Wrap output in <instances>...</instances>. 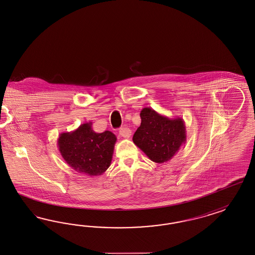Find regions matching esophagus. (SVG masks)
Listing matches in <instances>:
<instances>
[{
    "label": "esophagus",
    "instance_id": "esophagus-1",
    "mask_svg": "<svg viewBox=\"0 0 255 255\" xmlns=\"http://www.w3.org/2000/svg\"><path fill=\"white\" fill-rule=\"evenodd\" d=\"M119 133H120L121 136H123L124 138H129V137L131 136V134H132V131H131L129 128L123 127V128L120 129Z\"/></svg>",
    "mask_w": 255,
    "mask_h": 255
}]
</instances>
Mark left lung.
Segmentation results:
<instances>
[{
	"mask_svg": "<svg viewBox=\"0 0 255 255\" xmlns=\"http://www.w3.org/2000/svg\"><path fill=\"white\" fill-rule=\"evenodd\" d=\"M141 124L132 136L133 143L151 161L162 164L172 158L186 140L182 118L169 119L145 107L140 112Z\"/></svg>",
	"mask_w": 255,
	"mask_h": 255,
	"instance_id": "8db88e82",
	"label": "left lung"
}]
</instances>
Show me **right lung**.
Masks as SVG:
<instances>
[{
  "instance_id": "add662e5",
  "label": "right lung",
  "mask_w": 255,
  "mask_h": 255,
  "mask_svg": "<svg viewBox=\"0 0 255 255\" xmlns=\"http://www.w3.org/2000/svg\"><path fill=\"white\" fill-rule=\"evenodd\" d=\"M116 142L113 132H94L92 123H86L72 132L60 133L57 146L63 159L74 170L99 176L110 166Z\"/></svg>"
}]
</instances>
